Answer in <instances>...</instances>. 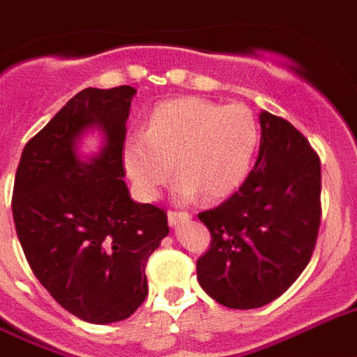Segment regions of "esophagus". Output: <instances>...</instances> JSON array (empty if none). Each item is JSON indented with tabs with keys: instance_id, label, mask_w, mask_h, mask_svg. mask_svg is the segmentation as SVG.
<instances>
[{
	"instance_id": "esophagus-1",
	"label": "esophagus",
	"mask_w": 357,
	"mask_h": 357,
	"mask_svg": "<svg viewBox=\"0 0 357 357\" xmlns=\"http://www.w3.org/2000/svg\"><path fill=\"white\" fill-rule=\"evenodd\" d=\"M192 218V213L188 211H169L167 220L171 226H178L181 222H186V220Z\"/></svg>"
}]
</instances>
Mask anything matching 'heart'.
<instances>
[{"instance_id": "b5f03b06", "label": "heart", "mask_w": 357, "mask_h": 357, "mask_svg": "<svg viewBox=\"0 0 357 357\" xmlns=\"http://www.w3.org/2000/svg\"><path fill=\"white\" fill-rule=\"evenodd\" d=\"M259 144L258 118L241 103L220 105L201 98L163 101L152 111L146 130L128 135L122 162L133 188L154 199L178 171L175 192L194 199L233 194L250 173Z\"/></svg>"}]
</instances>
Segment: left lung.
Segmentation results:
<instances>
[{
    "label": "left lung",
    "mask_w": 357,
    "mask_h": 357,
    "mask_svg": "<svg viewBox=\"0 0 357 357\" xmlns=\"http://www.w3.org/2000/svg\"><path fill=\"white\" fill-rule=\"evenodd\" d=\"M259 126L258 160L243 186L197 214L211 231L197 280L229 309L282 296L310 261L320 229V158L288 120L264 111Z\"/></svg>",
    "instance_id": "8db88e82"
}]
</instances>
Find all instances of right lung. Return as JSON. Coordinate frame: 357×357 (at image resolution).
I'll use <instances>...</instances> for the list:
<instances>
[{
  "label": "right lung",
  "instance_id": "right-lung-1",
  "mask_svg": "<svg viewBox=\"0 0 357 357\" xmlns=\"http://www.w3.org/2000/svg\"><path fill=\"white\" fill-rule=\"evenodd\" d=\"M133 86L86 88L22 150L13 218L29 267L48 294L90 324L130 318L149 296L146 261L169 233L167 213L135 203L122 176ZM90 125L106 149L82 164L74 143Z\"/></svg>",
  "mask_w": 357,
  "mask_h": 357
}]
</instances>
